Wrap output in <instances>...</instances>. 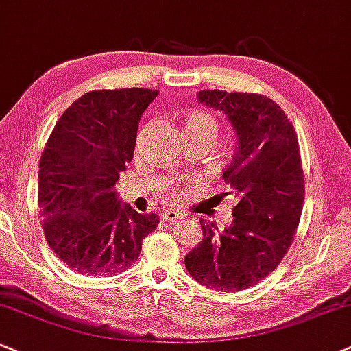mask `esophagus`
Returning a JSON list of instances; mask_svg holds the SVG:
<instances>
[{"instance_id": "1", "label": "esophagus", "mask_w": 351, "mask_h": 351, "mask_svg": "<svg viewBox=\"0 0 351 351\" xmlns=\"http://www.w3.org/2000/svg\"><path fill=\"white\" fill-rule=\"evenodd\" d=\"M180 218H182V216H180V213H177L176 210H166L161 213V221H164V223L179 221Z\"/></svg>"}]
</instances>
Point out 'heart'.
I'll return each mask as SVG.
<instances>
[{
    "label": "heart",
    "instance_id": "heart-1",
    "mask_svg": "<svg viewBox=\"0 0 351 351\" xmlns=\"http://www.w3.org/2000/svg\"><path fill=\"white\" fill-rule=\"evenodd\" d=\"M185 136H208L213 140L218 132V123L210 114L203 110L189 112L184 119Z\"/></svg>",
    "mask_w": 351,
    "mask_h": 351
}]
</instances>
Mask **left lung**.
<instances>
[{"label":"left lung","instance_id":"8db88e82","mask_svg":"<svg viewBox=\"0 0 351 351\" xmlns=\"http://www.w3.org/2000/svg\"><path fill=\"white\" fill-rule=\"evenodd\" d=\"M198 101L223 112L234 132L223 179L236 206L218 234L200 219L203 239L185 255V267L203 287L241 291L271 274L295 239L304 202L300 145L288 117L265 96L206 89Z\"/></svg>","mask_w":351,"mask_h":351}]
</instances>
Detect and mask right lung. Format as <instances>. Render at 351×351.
Segmentation results:
<instances>
[{"instance_id":"add662e5","label":"right lung","mask_w":351,"mask_h":351,"mask_svg":"<svg viewBox=\"0 0 351 351\" xmlns=\"http://www.w3.org/2000/svg\"><path fill=\"white\" fill-rule=\"evenodd\" d=\"M158 90H90L64 110L43 148L38 213L49 247L71 270L115 275L136 262L159 218L117 200L136 132Z\"/></svg>"}]
</instances>
